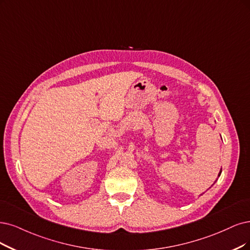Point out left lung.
Instances as JSON below:
<instances>
[{"instance_id":"1","label":"left lung","mask_w":250,"mask_h":250,"mask_svg":"<svg viewBox=\"0 0 250 250\" xmlns=\"http://www.w3.org/2000/svg\"><path fill=\"white\" fill-rule=\"evenodd\" d=\"M220 174H221V170H220V172H219V174H218V176H220Z\"/></svg>"}]
</instances>
